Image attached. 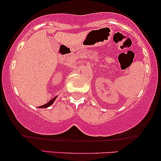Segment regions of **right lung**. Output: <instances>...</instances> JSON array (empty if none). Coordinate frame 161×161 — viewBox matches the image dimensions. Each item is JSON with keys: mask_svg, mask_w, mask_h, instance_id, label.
Here are the masks:
<instances>
[{"mask_svg": "<svg viewBox=\"0 0 161 161\" xmlns=\"http://www.w3.org/2000/svg\"><path fill=\"white\" fill-rule=\"evenodd\" d=\"M55 99H56V97H54V98H53L52 99V100H50L49 102H48V103H47L46 104H44V105H43V106H40V108H48V107H50V105L52 104V103H53V101H54L55 100Z\"/></svg>", "mask_w": 161, "mask_h": 161, "instance_id": "add662e5", "label": "right lung"}]
</instances>
